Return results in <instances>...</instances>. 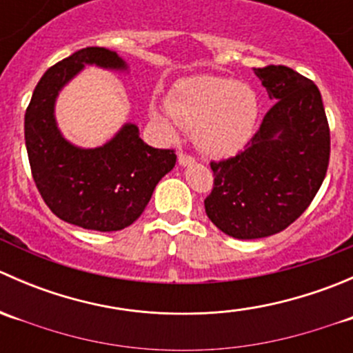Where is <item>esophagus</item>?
Listing matches in <instances>:
<instances>
[{"label":"esophagus","mask_w":353,"mask_h":353,"mask_svg":"<svg viewBox=\"0 0 353 353\" xmlns=\"http://www.w3.org/2000/svg\"><path fill=\"white\" fill-rule=\"evenodd\" d=\"M177 162H179V165L186 167V165H191V163H194V159L191 155H186L181 152V154L177 155Z\"/></svg>","instance_id":"obj_1"}]
</instances>
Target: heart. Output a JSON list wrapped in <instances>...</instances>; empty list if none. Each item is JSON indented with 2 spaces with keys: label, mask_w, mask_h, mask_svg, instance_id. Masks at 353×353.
Listing matches in <instances>:
<instances>
[{
  "label": "heart",
  "mask_w": 353,
  "mask_h": 353,
  "mask_svg": "<svg viewBox=\"0 0 353 353\" xmlns=\"http://www.w3.org/2000/svg\"><path fill=\"white\" fill-rule=\"evenodd\" d=\"M259 116L258 95L232 78L199 74L179 80L152 117L165 134L177 126L193 128L198 150L215 159L239 154L254 133Z\"/></svg>",
  "instance_id": "obj_1"
}]
</instances>
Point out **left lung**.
<instances>
[{
	"label": "left lung",
	"mask_w": 353,
	"mask_h": 353,
	"mask_svg": "<svg viewBox=\"0 0 353 353\" xmlns=\"http://www.w3.org/2000/svg\"><path fill=\"white\" fill-rule=\"evenodd\" d=\"M275 102L248 148L212 162L208 219L234 239H261L287 229L325 181L330 128L314 81L287 66L254 68Z\"/></svg>",
	"instance_id": "obj_1"
}]
</instances>
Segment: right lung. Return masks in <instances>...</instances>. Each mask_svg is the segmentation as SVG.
Segmentation results:
<instances>
[{"mask_svg":"<svg viewBox=\"0 0 353 353\" xmlns=\"http://www.w3.org/2000/svg\"><path fill=\"white\" fill-rule=\"evenodd\" d=\"M87 65L128 71L126 61L105 48L80 49L49 68L25 112V145L35 186L56 216L114 232L143 213L159 181L176 165V154L145 143L133 123L123 124L102 147L68 141L56 123V99Z\"/></svg>","mask_w":353,"mask_h":353,"instance_id":"right-lung-1","label":"right lung"}]
</instances>
